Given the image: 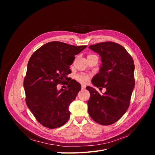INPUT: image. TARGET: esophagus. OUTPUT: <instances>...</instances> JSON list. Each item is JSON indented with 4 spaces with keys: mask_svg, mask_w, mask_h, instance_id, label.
Segmentation results:
<instances>
[{
    "mask_svg": "<svg viewBox=\"0 0 155 155\" xmlns=\"http://www.w3.org/2000/svg\"><path fill=\"white\" fill-rule=\"evenodd\" d=\"M85 87H86L85 85H81V88L83 89H83H85Z\"/></svg>",
    "mask_w": 155,
    "mask_h": 155,
    "instance_id": "1",
    "label": "esophagus"
}]
</instances>
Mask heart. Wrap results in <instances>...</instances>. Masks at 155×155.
I'll use <instances>...</instances> for the list:
<instances>
[{
	"label": "heart",
	"mask_w": 155,
	"mask_h": 155,
	"mask_svg": "<svg viewBox=\"0 0 155 155\" xmlns=\"http://www.w3.org/2000/svg\"><path fill=\"white\" fill-rule=\"evenodd\" d=\"M91 55H88V56H91ZM75 78H76L78 81H79L81 83H85L88 81V76H87V75H86V74H81L76 75V76H75Z\"/></svg>",
	"instance_id": "b5f03b06"
}]
</instances>
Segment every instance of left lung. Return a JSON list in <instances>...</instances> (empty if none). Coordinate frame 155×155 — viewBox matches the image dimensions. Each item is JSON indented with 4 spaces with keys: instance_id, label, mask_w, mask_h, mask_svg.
Here are the masks:
<instances>
[{
    "instance_id": "obj_1",
    "label": "left lung",
    "mask_w": 155,
    "mask_h": 155,
    "mask_svg": "<svg viewBox=\"0 0 155 155\" xmlns=\"http://www.w3.org/2000/svg\"><path fill=\"white\" fill-rule=\"evenodd\" d=\"M89 48L100 55L102 62L92 83L96 87L105 88L106 92L101 95L93 87H86L91 94L88 114L98 124L111 125L129 108L135 85L134 61L122 46L114 42L91 45Z\"/></svg>"
}]
</instances>
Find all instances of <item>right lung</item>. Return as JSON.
I'll list each match as a JSON object with an SVG mask.
<instances>
[{
	"label": "right lung",
	"mask_w": 155,
	"mask_h": 155,
	"mask_svg": "<svg viewBox=\"0 0 155 155\" xmlns=\"http://www.w3.org/2000/svg\"><path fill=\"white\" fill-rule=\"evenodd\" d=\"M86 47L52 41L42 46L29 59L24 79L26 105L46 127H59L68 120L70 104L81 86L73 79L66 81L68 86L65 89L58 91L57 85L68 79L74 55Z\"/></svg>",
	"instance_id": "add662e5"
}]
</instances>
